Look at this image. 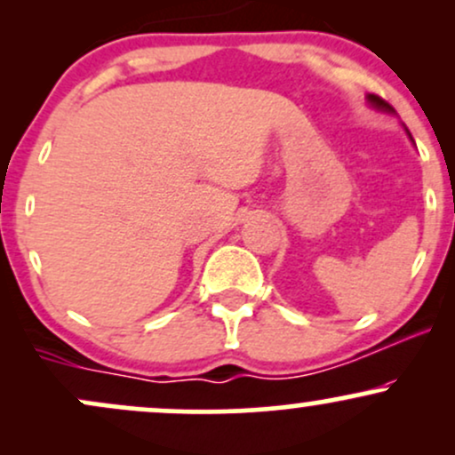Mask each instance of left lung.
<instances>
[{
    "label": "left lung",
    "mask_w": 455,
    "mask_h": 455,
    "mask_svg": "<svg viewBox=\"0 0 455 455\" xmlns=\"http://www.w3.org/2000/svg\"><path fill=\"white\" fill-rule=\"evenodd\" d=\"M368 100L372 102L374 107H377V108H380V111H394V108H391V104H389V102H385L383 98L374 96V93H370V96H368Z\"/></svg>",
    "instance_id": "8db88e82"
}]
</instances>
